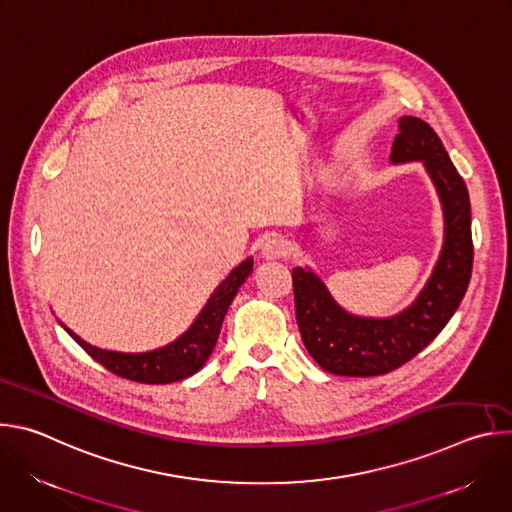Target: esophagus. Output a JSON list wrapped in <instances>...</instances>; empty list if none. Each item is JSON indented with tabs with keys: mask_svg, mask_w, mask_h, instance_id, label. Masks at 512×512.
I'll return each instance as SVG.
<instances>
[{
	"mask_svg": "<svg viewBox=\"0 0 512 512\" xmlns=\"http://www.w3.org/2000/svg\"><path fill=\"white\" fill-rule=\"evenodd\" d=\"M287 253V243L283 237L271 233V235H265L263 241H261V255L265 259H281L285 257Z\"/></svg>",
	"mask_w": 512,
	"mask_h": 512,
	"instance_id": "1",
	"label": "esophagus"
}]
</instances>
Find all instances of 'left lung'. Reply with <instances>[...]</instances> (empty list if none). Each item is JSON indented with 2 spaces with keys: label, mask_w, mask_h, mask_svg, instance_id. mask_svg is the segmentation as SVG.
Masks as SVG:
<instances>
[{
  "label": "left lung",
  "mask_w": 512,
  "mask_h": 512,
  "mask_svg": "<svg viewBox=\"0 0 512 512\" xmlns=\"http://www.w3.org/2000/svg\"><path fill=\"white\" fill-rule=\"evenodd\" d=\"M391 162H423L444 208V249L417 300L401 314L381 320L342 310L314 271H291L302 340L310 356L332 375L377 377L399 369L444 330L470 283V196L442 139L425 121L401 117Z\"/></svg>",
  "instance_id": "left-lung-1"
}]
</instances>
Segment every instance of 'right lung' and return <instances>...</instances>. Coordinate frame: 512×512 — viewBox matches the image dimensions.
Returning <instances> with one entry per match:
<instances>
[{
    "label": "right lung",
    "mask_w": 512,
    "mask_h": 512,
    "mask_svg": "<svg viewBox=\"0 0 512 512\" xmlns=\"http://www.w3.org/2000/svg\"><path fill=\"white\" fill-rule=\"evenodd\" d=\"M251 271H253V259L249 257L239 267H235L231 275L214 289V294L210 296V300L206 302V306L202 308L194 324L178 340L158 350L139 352V354L103 350L87 344L66 326L64 330L91 358H95L107 371H111L121 379L143 383V385H166V383L182 381L194 375L196 371H200L202 364L208 360L218 340V332H221L227 310L233 298L237 296L243 281L251 275Z\"/></svg>",
    "instance_id": "obj_1"
}]
</instances>
